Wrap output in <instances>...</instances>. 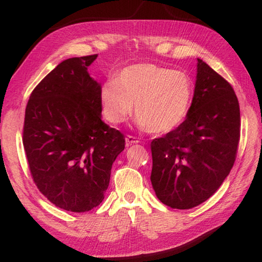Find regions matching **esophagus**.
I'll return each mask as SVG.
<instances>
[{
	"mask_svg": "<svg viewBox=\"0 0 262 262\" xmlns=\"http://www.w3.org/2000/svg\"><path fill=\"white\" fill-rule=\"evenodd\" d=\"M139 139H137V137H135V136H132V135H127L126 136V143H127V145H132V144H136V143H139Z\"/></svg>",
	"mask_w": 262,
	"mask_h": 262,
	"instance_id": "obj_1",
	"label": "esophagus"
}]
</instances>
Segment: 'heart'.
I'll return each mask as SVG.
<instances>
[{
	"label": "heart",
	"mask_w": 262,
	"mask_h": 262,
	"mask_svg": "<svg viewBox=\"0 0 262 262\" xmlns=\"http://www.w3.org/2000/svg\"><path fill=\"white\" fill-rule=\"evenodd\" d=\"M193 100V84L178 70L140 63L122 69L117 79L100 89L106 120L120 123L132 114L135 104L137 121L154 134H166L180 126Z\"/></svg>",
	"instance_id": "heart-1"
}]
</instances>
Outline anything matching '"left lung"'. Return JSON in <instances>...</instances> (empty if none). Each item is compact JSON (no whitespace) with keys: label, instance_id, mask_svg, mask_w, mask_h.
<instances>
[{"label":"left lung","instance_id":"obj_1","mask_svg":"<svg viewBox=\"0 0 262 262\" xmlns=\"http://www.w3.org/2000/svg\"><path fill=\"white\" fill-rule=\"evenodd\" d=\"M241 139V111L233 89L198 59L194 96L185 121L152 140L151 184L173 209L208 200L231 171Z\"/></svg>","mask_w":262,"mask_h":262}]
</instances>
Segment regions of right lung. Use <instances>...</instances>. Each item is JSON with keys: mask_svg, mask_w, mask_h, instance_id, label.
<instances>
[{"mask_svg": "<svg viewBox=\"0 0 262 262\" xmlns=\"http://www.w3.org/2000/svg\"><path fill=\"white\" fill-rule=\"evenodd\" d=\"M97 54L62 61L34 88L25 108L23 144L38 189L61 209L99 206L125 136L101 120L100 84L88 67Z\"/></svg>", "mask_w": 262, "mask_h": 262, "instance_id": "right-lung-1", "label": "right lung"}]
</instances>
